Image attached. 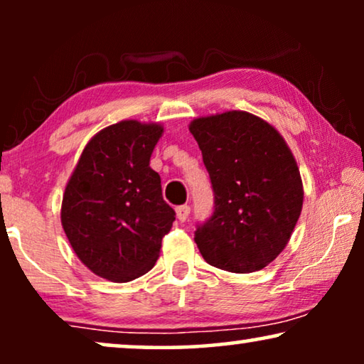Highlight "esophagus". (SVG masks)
Instances as JSON below:
<instances>
[{"label":"esophagus","instance_id":"1","mask_svg":"<svg viewBox=\"0 0 364 364\" xmlns=\"http://www.w3.org/2000/svg\"><path fill=\"white\" fill-rule=\"evenodd\" d=\"M176 213H177V218L181 222H186L188 218V213H191V207L188 205H181L176 208Z\"/></svg>","mask_w":364,"mask_h":364}]
</instances>
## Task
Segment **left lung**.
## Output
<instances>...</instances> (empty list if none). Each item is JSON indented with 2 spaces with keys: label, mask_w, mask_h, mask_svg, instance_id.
Listing matches in <instances>:
<instances>
[{
  "label": "left lung",
  "mask_w": 364,
  "mask_h": 364,
  "mask_svg": "<svg viewBox=\"0 0 364 364\" xmlns=\"http://www.w3.org/2000/svg\"><path fill=\"white\" fill-rule=\"evenodd\" d=\"M215 208L197 227L196 243L210 265L233 273L262 270L283 252L303 207L293 154L272 124L245 111L193 119Z\"/></svg>",
  "instance_id": "left-lung-1"
}]
</instances>
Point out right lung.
<instances>
[{"label":"right lung","mask_w":364,"mask_h":364,"mask_svg":"<svg viewBox=\"0 0 364 364\" xmlns=\"http://www.w3.org/2000/svg\"><path fill=\"white\" fill-rule=\"evenodd\" d=\"M157 122L121 121L86 144L63 196L61 223L79 260L97 277L126 283L156 265L176 212L162 198L151 156Z\"/></svg>","instance_id":"add662e5"}]
</instances>
